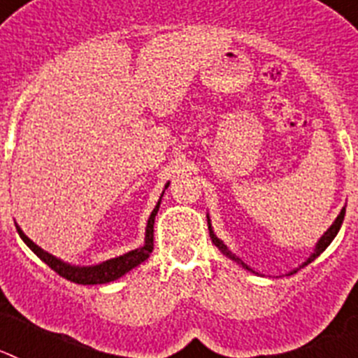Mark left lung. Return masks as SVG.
Instances as JSON below:
<instances>
[{"label":"left lung","instance_id":"1","mask_svg":"<svg viewBox=\"0 0 358 358\" xmlns=\"http://www.w3.org/2000/svg\"><path fill=\"white\" fill-rule=\"evenodd\" d=\"M344 215H346V206H344V208H343V210H341V213H339V215H337V218H335V220H334V224H331V226H330V227H328V229H327V231H324V233H322V236H321V238H319V240H317V243H315V245H314V251L310 252V256H308V258H306V260H305V262H303V264H301V265H299V267L292 268V271H290V273H289V274H294V273H297V271H299V268H301V267H305V265H308V264H310V262H314V260H315V258H317V256H319V255H321V252H322V251H324V249H327V248H328V245H330V243H331V240H334V238H335V236H337V233H339L341 226H343ZM206 217H208V229H210V236H211V242H213V243H215V245H217V248H218V251L222 252V255H226V256H227V258H229V260H233V262H236V264H238V265H242V267H243V268H248V271H251V273L258 274V273H256V271H255V268H251V267H249V265H248V264H243V262H242V260H240L238 256H236V255H233V252H231V251H229V248H227L226 243H224V242H222V240H220V238H218V236H217V235H215V231H213V227H211V220H210V215H206Z\"/></svg>","mask_w":358,"mask_h":358}]
</instances>
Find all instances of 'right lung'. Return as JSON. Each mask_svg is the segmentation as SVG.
<instances>
[{
	"label": "right lung",
	"mask_w": 358,
	"mask_h": 358,
	"mask_svg": "<svg viewBox=\"0 0 358 358\" xmlns=\"http://www.w3.org/2000/svg\"><path fill=\"white\" fill-rule=\"evenodd\" d=\"M170 182L164 185V189L169 188ZM163 189V194H164ZM161 194V197H163ZM161 199L157 201L156 208L152 210L150 217L147 220V229H145V242L143 245H140L138 249H132V251L125 252L122 256H116V258H110V260L100 262V264L94 265H71L68 262L57 258V256L50 255L48 251H44L43 248H39L36 242H31L27 235L23 233V229L15 224V229H17L19 236L27 243L31 251L39 256L44 264L52 267L55 273L61 274L66 280L73 281V283H78V285H102V283H109V281H115L118 278H122L123 274H127L129 271H132L134 267H138L140 264H143L150 256L152 249H154V220H156V215L159 211Z\"/></svg>",
	"instance_id": "obj_1"
}]
</instances>
